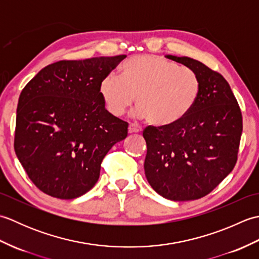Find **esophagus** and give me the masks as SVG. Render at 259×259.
I'll return each instance as SVG.
<instances>
[{"label": "esophagus", "instance_id": "1", "mask_svg": "<svg viewBox=\"0 0 259 259\" xmlns=\"http://www.w3.org/2000/svg\"><path fill=\"white\" fill-rule=\"evenodd\" d=\"M129 133H140V131L142 130L141 126L138 124V123H130L129 124Z\"/></svg>", "mask_w": 259, "mask_h": 259}]
</instances>
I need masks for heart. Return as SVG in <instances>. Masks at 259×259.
Returning <instances> with one entry per match:
<instances>
[{
	"label": "heart",
	"instance_id": "heart-1",
	"mask_svg": "<svg viewBox=\"0 0 259 259\" xmlns=\"http://www.w3.org/2000/svg\"><path fill=\"white\" fill-rule=\"evenodd\" d=\"M200 91L196 71L157 56H137L125 61L117 76L110 73L99 85L107 111L121 117L135 98L138 117L149 118L157 125L183 119L194 106Z\"/></svg>",
	"mask_w": 259,
	"mask_h": 259
}]
</instances>
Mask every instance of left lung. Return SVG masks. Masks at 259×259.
Returning <instances> with one entry per match:
<instances>
[{
  "label": "left lung",
  "mask_w": 259,
  "mask_h": 259,
  "mask_svg": "<svg viewBox=\"0 0 259 259\" xmlns=\"http://www.w3.org/2000/svg\"><path fill=\"white\" fill-rule=\"evenodd\" d=\"M196 71L200 91L190 111L168 125H148L145 174L156 192L174 201L208 195L232 172L243 133L240 108L222 74L188 57L166 56Z\"/></svg>",
  "instance_id": "8db88e82"
}]
</instances>
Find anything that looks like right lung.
<instances>
[{
    "mask_svg": "<svg viewBox=\"0 0 259 259\" xmlns=\"http://www.w3.org/2000/svg\"><path fill=\"white\" fill-rule=\"evenodd\" d=\"M126 56L63 60L43 68L22 90L14 150L45 194L74 199L100 176L104 156L128 136V123L104 108L99 85Z\"/></svg>",
    "mask_w": 259,
    "mask_h": 259,
    "instance_id": "right-lung-1",
    "label": "right lung"
}]
</instances>
